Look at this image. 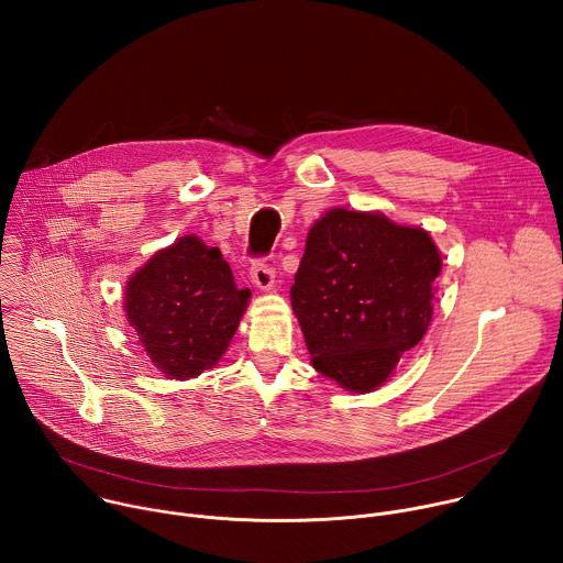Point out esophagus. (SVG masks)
<instances>
[{"label":"esophagus","instance_id":"1","mask_svg":"<svg viewBox=\"0 0 563 563\" xmlns=\"http://www.w3.org/2000/svg\"><path fill=\"white\" fill-rule=\"evenodd\" d=\"M250 276H252V283H254L258 289H272L274 278H276V272H274V267H272L265 258H258V261L252 263Z\"/></svg>","mask_w":563,"mask_h":563}]
</instances>
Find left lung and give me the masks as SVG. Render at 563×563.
<instances>
[{
	"instance_id": "1",
	"label": "left lung",
	"mask_w": 563,
	"mask_h": 563,
	"mask_svg": "<svg viewBox=\"0 0 563 563\" xmlns=\"http://www.w3.org/2000/svg\"><path fill=\"white\" fill-rule=\"evenodd\" d=\"M441 256L423 229L332 209L307 233L291 307L311 365L350 391L387 380L432 320Z\"/></svg>"
}]
</instances>
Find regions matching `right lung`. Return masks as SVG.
I'll list each match as a JSON object with an SVG mask.
<instances>
[{
  "label": "right lung",
  "instance_id": "add662e5",
  "mask_svg": "<svg viewBox=\"0 0 563 563\" xmlns=\"http://www.w3.org/2000/svg\"><path fill=\"white\" fill-rule=\"evenodd\" d=\"M252 291L238 289L218 247L185 235L126 285L124 309L151 363L167 378H194L227 352Z\"/></svg>",
  "mask_w": 563,
  "mask_h": 563
}]
</instances>
